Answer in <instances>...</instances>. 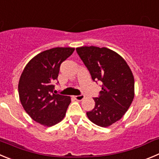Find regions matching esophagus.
<instances>
[{
  "mask_svg": "<svg viewBox=\"0 0 159 159\" xmlns=\"http://www.w3.org/2000/svg\"><path fill=\"white\" fill-rule=\"evenodd\" d=\"M75 100H77L78 101H81V100H83L84 98V95H80V96H75Z\"/></svg>",
  "mask_w": 159,
  "mask_h": 159,
  "instance_id": "obj_1",
  "label": "esophagus"
}]
</instances>
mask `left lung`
Masks as SVG:
<instances>
[{
    "instance_id": "obj_1",
    "label": "left lung",
    "mask_w": 159,
    "mask_h": 159,
    "mask_svg": "<svg viewBox=\"0 0 159 159\" xmlns=\"http://www.w3.org/2000/svg\"><path fill=\"white\" fill-rule=\"evenodd\" d=\"M93 81H102L100 96L86 115L94 124L108 127L121 119L135 95L134 77L126 61L107 48L82 46L76 48Z\"/></svg>"
}]
</instances>
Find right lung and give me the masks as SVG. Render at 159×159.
Here are the masks:
<instances>
[{"label": "right lung", "instance_id": "obj_1", "mask_svg": "<svg viewBox=\"0 0 159 159\" xmlns=\"http://www.w3.org/2000/svg\"><path fill=\"white\" fill-rule=\"evenodd\" d=\"M75 48L57 47L45 50L28 62L19 78V100L26 113L36 122L50 127L60 122L70 103V96L54 94L52 83L59 66Z\"/></svg>", "mask_w": 159, "mask_h": 159}]
</instances>
